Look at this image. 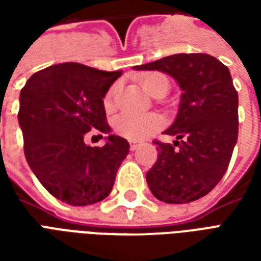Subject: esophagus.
Segmentation results:
<instances>
[{
	"label": "esophagus",
	"mask_w": 261,
	"mask_h": 261,
	"mask_svg": "<svg viewBox=\"0 0 261 261\" xmlns=\"http://www.w3.org/2000/svg\"><path fill=\"white\" fill-rule=\"evenodd\" d=\"M138 147H140V145H138L137 142H130V149H131V151H136V149H138Z\"/></svg>",
	"instance_id": "obj_1"
}]
</instances>
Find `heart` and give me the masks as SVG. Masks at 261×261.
<instances>
[{
  "mask_svg": "<svg viewBox=\"0 0 261 261\" xmlns=\"http://www.w3.org/2000/svg\"><path fill=\"white\" fill-rule=\"evenodd\" d=\"M141 85L151 96H165L169 89V80L166 75L161 74V72H149L141 78ZM116 89H117V86H112L105 97V106L108 109L113 106ZM162 125H164V120L156 113H123L114 120L116 133L127 140H133V141H138V140L151 136L152 133L158 131Z\"/></svg>",
  "mask_w": 261,
  "mask_h": 261,
  "instance_id": "1",
  "label": "heart"
}]
</instances>
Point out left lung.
I'll return each mask as SVG.
<instances>
[{
    "label": "left lung",
    "instance_id": "left-lung-1",
    "mask_svg": "<svg viewBox=\"0 0 261 261\" xmlns=\"http://www.w3.org/2000/svg\"><path fill=\"white\" fill-rule=\"evenodd\" d=\"M133 68L165 72L181 89L175 121L164 131L178 148L155 142L159 152L147 173L149 190L168 204L196 201L222 179L238 141V92L229 69L201 53L173 54Z\"/></svg>",
    "mask_w": 261,
    "mask_h": 261
}]
</instances>
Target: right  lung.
<instances>
[{"label":"right lung","instance_id":"obj_1","mask_svg":"<svg viewBox=\"0 0 261 261\" xmlns=\"http://www.w3.org/2000/svg\"><path fill=\"white\" fill-rule=\"evenodd\" d=\"M121 71L78 63L56 64L26 81L18 121L25 158L43 187L69 205H89L110 194L130 144L106 137L103 147L84 141L88 131L109 133L103 97Z\"/></svg>","mask_w":261,"mask_h":261}]
</instances>
